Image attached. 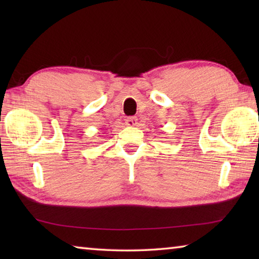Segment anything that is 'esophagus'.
Masks as SVG:
<instances>
[{"label": "esophagus", "mask_w": 259, "mask_h": 259, "mask_svg": "<svg viewBox=\"0 0 259 259\" xmlns=\"http://www.w3.org/2000/svg\"><path fill=\"white\" fill-rule=\"evenodd\" d=\"M137 123H138L137 119H136L135 116H129L125 119V125H128V126H135Z\"/></svg>", "instance_id": "34e87169"}]
</instances>
